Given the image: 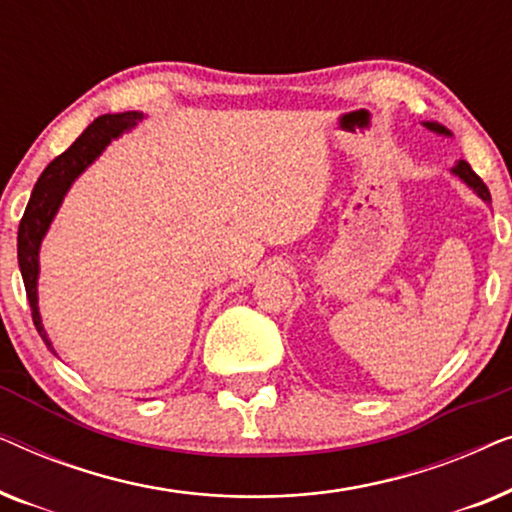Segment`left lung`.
<instances>
[{"label":"left lung","instance_id":"left-lung-1","mask_svg":"<svg viewBox=\"0 0 512 512\" xmlns=\"http://www.w3.org/2000/svg\"><path fill=\"white\" fill-rule=\"evenodd\" d=\"M426 128H429V130H436V132H443V135H450V132H447V130L443 128V125H436V123H426ZM454 174H459V177L464 179L466 184L471 186L473 191L478 193L482 200H485V202H492V195H489V188L485 186V181H482V179L478 177V174H475V172L471 170V165H468L466 160H459L457 167H454Z\"/></svg>","mask_w":512,"mask_h":512}]
</instances>
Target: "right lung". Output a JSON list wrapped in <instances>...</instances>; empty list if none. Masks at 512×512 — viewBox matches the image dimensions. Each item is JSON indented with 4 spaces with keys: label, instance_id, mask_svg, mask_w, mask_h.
Here are the masks:
<instances>
[{
    "label": "right lung",
    "instance_id": "obj_1",
    "mask_svg": "<svg viewBox=\"0 0 512 512\" xmlns=\"http://www.w3.org/2000/svg\"><path fill=\"white\" fill-rule=\"evenodd\" d=\"M137 111H128V114H107L95 118L86 130L81 132V137L69 146L67 151H62L58 158L51 160L30 195L23 219L18 226V265L23 272V282L27 291V300L32 307V321L37 326V331L48 347L44 326H41L39 307H37V275H39V244L44 240L48 226H51L55 212H58L62 198H65L67 188L72 186V181L100 156L104 146L111 139L121 135L123 130H130L132 125L139 121Z\"/></svg>",
    "mask_w": 512,
    "mask_h": 512
}]
</instances>
